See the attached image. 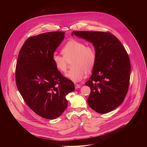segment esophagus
Here are the masks:
<instances>
[{
    "label": "esophagus",
    "mask_w": 147,
    "mask_h": 147,
    "mask_svg": "<svg viewBox=\"0 0 147 147\" xmlns=\"http://www.w3.org/2000/svg\"><path fill=\"white\" fill-rule=\"evenodd\" d=\"M80 85L78 84H75V87H76V89H78L79 88H80Z\"/></svg>",
    "instance_id": "1"
}]
</instances>
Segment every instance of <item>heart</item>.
Here are the masks:
<instances>
[{"mask_svg": "<svg viewBox=\"0 0 147 147\" xmlns=\"http://www.w3.org/2000/svg\"><path fill=\"white\" fill-rule=\"evenodd\" d=\"M60 56L56 53L52 56V61L56 69L61 73H65L68 63L71 61L73 67L66 77L73 82H78L84 79L86 72H90L94 68L96 60L94 47L83 41L71 40L67 42L61 49Z\"/></svg>", "mask_w": 147, "mask_h": 147, "instance_id": "b5f03b06", "label": "heart"}]
</instances>
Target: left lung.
Returning a JSON list of instances; mask_svg holds the SVG:
<instances>
[{
  "instance_id": "1",
  "label": "left lung",
  "mask_w": 147,
  "mask_h": 147,
  "mask_svg": "<svg viewBox=\"0 0 147 147\" xmlns=\"http://www.w3.org/2000/svg\"><path fill=\"white\" fill-rule=\"evenodd\" d=\"M71 34L92 42L96 53L92 73L85 83L91 89L89 106L99 113L111 111L122 103L128 90L131 63L126 49L109 32L73 31Z\"/></svg>"
}]
</instances>
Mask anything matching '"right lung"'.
<instances>
[{
	"mask_svg": "<svg viewBox=\"0 0 147 147\" xmlns=\"http://www.w3.org/2000/svg\"><path fill=\"white\" fill-rule=\"evenodd\" d=\"M64 33L53 31L30 37L16 62V86L28 107L45 119L59 117L67 107L66 95L75 89L74 83L56 69L52 61Z\"/></svg>",
	"mask_w": 147,
	"mask_h": 147,
	"instance_id": "1",
	"label": "right lung"
}]
</instances>
